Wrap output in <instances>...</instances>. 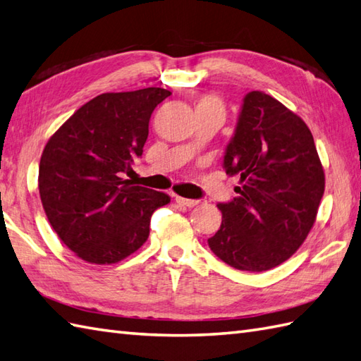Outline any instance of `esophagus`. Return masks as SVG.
<instances>
[{
	"mask_svg": "<svg viewBox=\"0 0 361 361\" xmlns=\"http://www.w3.org/2000/svg\"><path fill=\"white\" fill-rule=\"evenodd\" d=\"M176 202L180 204V205H185V207H196L201 204V201H197V199H185V197H180V196H176Z\"/></svg>",
	"mask_w": 361,
	"mask_h": 361,
	"instance_id": "esophagus-1",
	"label": "esophagus"
}]
</instances>
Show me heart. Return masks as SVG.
<instances>
[{
    "mask_svg": "<svg viewBox=\"0 0 361 361\" xmlns=\"http://www.w3.org/2000/svg\"><path fill=\"white\" fill-rule=\"evenodd\" d=\"M199 105H207V106H216V108H221V103L216 97H205ZM222 109V108H221Z\"/></svg>",
    "mask_w": 361,
    "mask_h": 361,
    "instance_id": "obj_1",
    "label": "heart"
}]
</instances>
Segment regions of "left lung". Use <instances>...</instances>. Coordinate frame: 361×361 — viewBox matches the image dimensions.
Wrapping results in <instances>:
<instances>
[{
    "label": "left lung",
    "mask_w": 361,
    "mask_h": 361,
    "mask_svg": "<svg viewBox=\"0 0 361 361\" xmlns=\"http://www.w3.org/2000/svg\"><path fill=\"white\" fill-rule=\"evenodd\" d=\"M224 168L238 174L233 201L218 204L222 222L212 252L245 271L270 270L307 238L324 193V171L302 118L262 91L248 92Z\"/></svg>",
    "instance_id": "obj_1"
}]
</instances>
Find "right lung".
<instances>
[{
	"label": "right lung",
	"instance_id": "1",
	"mask_svg": "<svg viewBox=\"0 0 361 361\" xmlns=\"http://www.w3.org/2000/svg\"><path fill=\"white\" fill-rule=\"evenodd\" d=\"M170 91L106 92L78 108L43 149L38 190L52 228L91 264H114L145 244L162 191L122 179L143 153L149 117Z\"/></svg>",
	"mask_w": 361,
	"mask_h": 361
}]
</instances>
